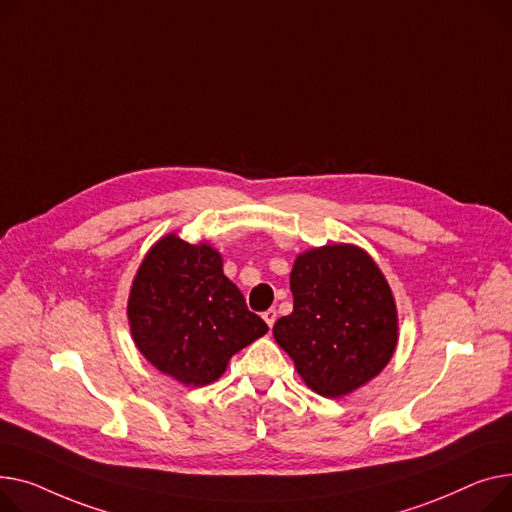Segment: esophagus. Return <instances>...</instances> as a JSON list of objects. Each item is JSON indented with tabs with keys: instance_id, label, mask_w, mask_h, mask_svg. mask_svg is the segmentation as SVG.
I'll return each mask as SVG.
<instances>
[{
	"instance_id": "34e87169",
	"label": "esophagus",
	"mask_w": 512,
	"mask_h": 512,
	"mask_svg": "<svg viewBox=\"0 0 512 512\" xmlns=\"http://www.w3.org/2000/svg\"><path fill=\"white\" fill-rule=\"evenodd\" d=\"M262 318H264V322L268 324V328H273V324H275V320H277V310H275V308H268L266 312H262Z\"/></svg>"
}]
</instances>
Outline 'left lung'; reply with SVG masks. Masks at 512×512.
Listing matches in <instances>:
<instances>
[{"instance_id": "left-lung-1", "label": "left lung", "mask_w": 512, "mask_h": 512, "mask_svg": "<svg viewBox=\"0 0 512 512\" xmlns=\"http://www.w3.org/2000/svg\"><path fill=\"white\" fill-rule=\"evenodd\" d=\"M293 312L273 335L304 382L343 397L378 376L397 347V308L376 262L337 244L299 254L291 270Z\"/></svg>"}]
</instances>
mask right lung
<instances>
[{
    "label": "right lung",
    "instance_id": "add662e5",
    "mask_svg": "<svg viewBox=\"0 0 512 512\" xmlns=\"http://www.w3.org/2000/svg\"><path fill=\"white\" fill-rule=\"evenodd\" d=\"M128 320L148 362L188 386L215 382L231 355L268 330L223 275L221 254L177 235L159 239L142 260Z\"/></svg>",
    "mask_w": 512,
    "mask_h": 512
}]
</instances>
